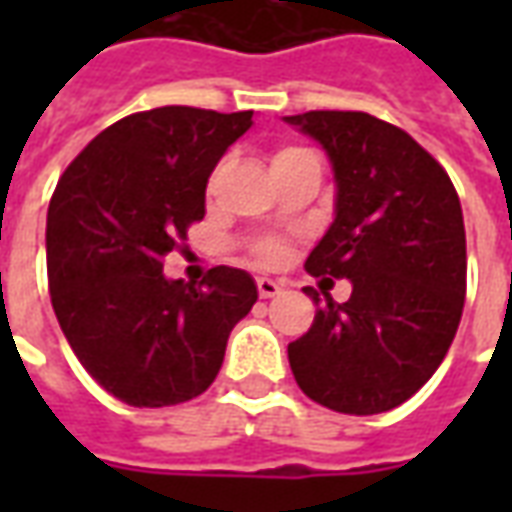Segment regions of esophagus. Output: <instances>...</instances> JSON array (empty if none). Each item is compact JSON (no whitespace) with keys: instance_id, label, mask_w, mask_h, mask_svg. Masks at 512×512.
I'll return each mask as SVG.
<instances>
[{"instance_id":"34e87169","label":"esophagus","mask_w":512,"mask_h":512,"mask_svg":"<svg viewBox=\"0 0 512 512\" xmlns=\"http://www.w3.org/2000/svg\"><path fill=\"white\" fill-rule=\"evenodd\" d=\"M257 293H260L263 299H274V296L282 293V288H279V282H274V279L260 277L257 279Z\"/></svg>"}]
</instances>
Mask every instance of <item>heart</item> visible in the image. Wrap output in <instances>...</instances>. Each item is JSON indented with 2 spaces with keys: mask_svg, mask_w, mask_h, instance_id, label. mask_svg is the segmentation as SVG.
<instances>
[{
  "mask_svg": "<svg viewBox=\"0 0 512 512\" xmlns=\"http://www.w3.org/2000/svg\"><path fill=\"white\" fill-rule=\"evenodd\" d=\"M290 153H301V150H296V147H285V150H279L274 158L290 156ZM257 255H260L263 263H277L279 257H282V244H277V241H266V244L257 246Z\"/></svg>",
  "mask_w": 512,
  "mask_h": 512,
  "instance_id": "heart-1",
  "label": "heart"
}]
</instances>
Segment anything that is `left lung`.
I'll return each mask as SVG.
<instances>
[{"instance_id":"obj_1","label":"left lung","mask_w":512,"mask_h":512,"mask_svg":"<svg viewBox=\"0 0 512 512\" xmlns=\"http://www.w3.org/2000/svg\"><path fill=\"white\" fill-rule=\"evenodd\" d=\"M285 123L326 150L334 222L307 257L312 277L351 282V299L318 290L310 332L288 345L301 392L340 414L406 403L447 356L466 296V233L450 175L403 128L367 112H304Z\"/></svg>"}]
</instances>
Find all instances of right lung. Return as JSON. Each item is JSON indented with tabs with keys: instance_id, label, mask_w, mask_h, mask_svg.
I'll return each instance as SVG.
<instances>
[{
	"instance_id": "right-lung-1",
	"label": "right lung",
	"mask_w": 512,
	"mask_h": 512,
	"mask_svg": "<svg viewBox=\"0 0 512 512\" xmlns=\"http://www.w3.org/2000/svg\"><path fill=\"white\" fill-rule=\"evenodd\" d=\"M249 128L252 112H136L95 136L54 189L51 307L84 370L128 406L202 395L257 301L241 268H211L200 285L164 277V257L205 216L213 167Z\"/></svg>"
}]
</instances>
